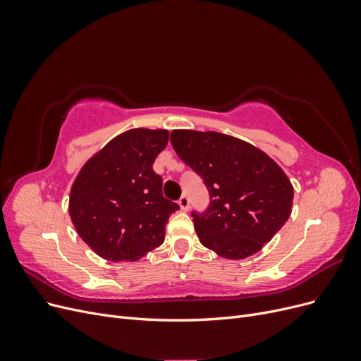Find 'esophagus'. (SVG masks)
I'll return each mask as SVG.
<instances>
[{
    "label": "esophagus",
    "mask_w": 361,
    "mask_h": 361,
    "mask_svg": "<svg viewBox=\"0 0 361 361\" xmlns=\"http://www.w3.org/2000/svg\"><path fill=\"white\" fill-rule=\"evenodd\" d=\"M178 203H179L182 211H188L190 209V199L187 197V195H182Z\"/></svg>",
    "instance_id": "esophagus-1"
}]
</instances>
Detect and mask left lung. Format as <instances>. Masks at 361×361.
Returning a JSON list of instances; mask_svg holds the SVG:
<instances>
[{
	"label": "left lung",
	"instance_id": "1",
	"mask_svg": "<svg viewBox=\"0 0 361 361\" xmlns=\"http://www.w3.org/2000/svg\"><path fill=\"white\" fill-rule=\"evenodd\" d=\"M170 141L209 191V207L192 212L194 228L206 248L226 259H245L288 221L293 187L265 152L214 130L174 129Z\"/></svg>",
	"mask_w": 361,
	"mask_h": 361
}]
</instances>
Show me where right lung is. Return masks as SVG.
<instances>
[{
  "instance_id": "add662e5",
  "label": "right lung",
  "mask_w": 361,
  "mask_h": 361,
  "mask_svg": "<svg viewBox=\"0 0 361 361\" xmlns=\"http://www.w3.org/2000/svg\"><path fill=\"white\" fill-rule=\"evenodd\" d=\"M167 143V129H129L96 152L75 178L71 220L97 256L134 262L164 243L179 204L164 197L162 178L152 166Z\"/></svg>"
}]
</instances>
